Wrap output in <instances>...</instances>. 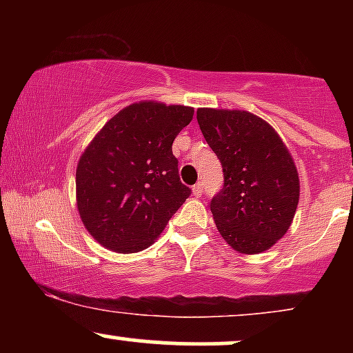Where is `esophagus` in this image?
<instances>
[{
    "mask_svg": "<svg viewBox=\"0 0 353 353\" xmlns=\"http://www.w3.org/2000/svg\"><path fill=\"white\" fill-rule=\"evenodd\" d=\"M192 192L196 197H201L202 194H204V184H202V182H197V184L192 188Z\"/></svg>",
    "mask_w": 353,
    "mask_h": 353,
    "instance_id": "34e87169",
    "label": "esophagus"
}]
</instances>
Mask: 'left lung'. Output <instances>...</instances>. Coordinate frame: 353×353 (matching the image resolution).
I'll return each instance as SVG.
<instances>
[{
	"instance_id": "1",
	"label": "left lung",
	"mask_w": 353,
	"mask_h": 353,
	"mask_svg": "<svg viewBox=\"0 0 353 353\" xmlns=\"http://www.w3.org/2000/svg\"><path fill=\"white\" fill-rule=\"evenodd\" d=\"M197 123L224 172L210 201L219 234L237 252H264L289 230L299 204L289 149L272 125L247 111L201 108Z\"/></svg>"
}]
</instances>
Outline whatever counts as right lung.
<instances>
[{
  "mask_svg": "<svg viewBox=\"0 0 353 353\" xmlns=\"http://www.w3.org/2000/svg\"><path fill=\"white\" fill-rule=\"evenodd\" d=\"M192 116V108L141 101L121 109L89 143L76 169V202L101 245L139 252L190 196L172 143Z\"/></svg>",
  "mask_w": 353,
  "mask_h": 353,
  "instance_id": "add662e5",
  "label": "right lung"
}]
</instances>
